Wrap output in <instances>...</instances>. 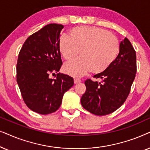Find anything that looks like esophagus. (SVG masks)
<instances>
[{
    "mask_svg": "<svg viewBox=\"0 0 150 150\" xmlns=\"http://www.w3.org/2000/svg\"><path fill=\"white\" fill-rule=\"evenodd\" d=\"M79 82H81V80L79 79H77V78L74 79V83H78Z\"/></svg>",
    "mask_w": 150,
    "mask_h": 150,
    "instance_id": "esophagus-1",
    "label": "esophagus"
}]
</instances>
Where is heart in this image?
Instances as JSON below:
<instances>
[{"mask_svg":"<svg viewBox=\"0 0 150 150\" xmlns=\"http://www.w3.org/2000/svg\"><path fill=\"white\" fill-rule=\"evenodd\" d=\"M71 37L63 35L59 50L67 60L79 54L81 57L66 63L64 71L69 75L81 77L92 71L100 73L110 67L119 52V43L115 35L99 27H79L70 31Z\"/></svg>","mask_w":150,"mask_h":150,"instance_id":"b5f03b06","label":"heart"}]
</instances>
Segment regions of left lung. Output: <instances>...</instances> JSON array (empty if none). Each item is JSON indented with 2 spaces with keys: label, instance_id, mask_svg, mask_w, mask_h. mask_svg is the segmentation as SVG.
I'll list each match as a JSON object with an SVG mask.
<instances>
[{
  "label": "left lung",
  "instance_id": "8db88e82",
  "mask_svg": "<svg viewBox=\"0 0 150 150\" xmlns=\"http://www.w3.org/2000/svg\"><path fill=\"white\" fill-rule=\"evenodd\" d=\"M137 73L136 51L129 40L121 42L118 56L108 69L94 75L101 82L85 81L86 91L81 98L83 108L98 116L109 115L126 100Z\"/></svg>",
  "mask_w": 150,
  "mask_h": 150
}]
</instances>
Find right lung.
Masks as SVG:
<instances>
[{
  "instance_id": "add662e5",
  "label": "right lung",
  "mask_w": 150,
  "mask_h": 150,
  "mask_svg": "<svg viewBox=\"0 0 150 150\" xmlns=\"http://www.w3.org/2000/svg\"><path fill=\"white\" fill-rule=\"evenodd\" d=\"M63 28L59 24L45 26L26 40L18 57L16 78L22 97L29 109L41 115L58 110L64 94L74 84L73 77L64 74L49 77L62 64L59 35Z\"/></svg>"
}]
</instances>
